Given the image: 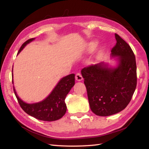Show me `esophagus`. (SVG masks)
I'll return each mask as SVG.
<instances>
[{"mask_svg": "<svg viewBox=\"0 0 149 149\" xmlns=\"http://www.w3.org/2000/svg\"><path fill=\"white\" fill-rule=\"evenodd\" d=\"M75 79L78 81H81L83 80V76H82L81 73H77V74H75Z\"/></svg>", "mask_w": 149, "mask_h": 149, "instance_id": "1", "label": "esophagus"}]
</instances>
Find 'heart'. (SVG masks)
Wrapping results in <instances>:
<instances>
[{
  "instance_id": "b5f03b06",
  "label": "heart",
  "mask_w": 149,
  "mask_h": 149,
  "mask_svg": "<svg viewBox=\"0 0 149 149\" xmlns=\"http://www.w3.org/2000/svg\"><path fill=\"white\" fill-rule=\"evenodd\" d=\"M97 47V43L95 41H92L87 44L86 45V51L88 53H92L95 50ZM103 50H100L99 51V54H102Z\"/></svg>"
}]
</instances>
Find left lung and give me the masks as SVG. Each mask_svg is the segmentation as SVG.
I'll return each mask as SVG.
<instances>
[{"label":"left lung","mask_w":149,"mask_h":149,"mask_svg":"<svg viewBox=\"0 0 149 149\" xmlns=\"http://www.w3.org/2000/svg\"><path fill=\"white\" fill-rule=\"evenodd\" d=\"M115 36L116 43L111 49V56L118 57L116 67L100 63L81 70L90 109L98 116H110L124 109L137 84L134 54L121 37Z\"/></svg>","instance_id":"obj_1"}]
</instances>
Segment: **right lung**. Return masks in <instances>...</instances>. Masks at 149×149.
<instances>
[{
    "label": "right lung",
    "mask_w": 149,
    "mask_h": 149,
    "mask_svg": "<svg viewBox=\"0 0 149 149\" xmlns=\"http://www.w3.org/2000/svg\"><path fill=\"white\" fill-rule=\"evenodd\" d=\"M34 40V38H31L22 44L17 54L27 44ZM12 82L13 83V81ZM74 84L75 74H70L59 81L51 93L45 99L34 104H27L24 102L17 95L14 87L13 90L19 104L25 112L38 120L51 122L59 120L64 116L66 111L65 98Z\"/></svg>",
    "instance_id": "1"
}]
</instances>
